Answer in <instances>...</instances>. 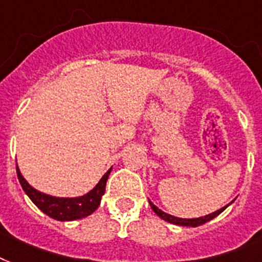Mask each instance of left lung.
Wrapping results in <instances>:
<instances>
[{"instance_id": "left-lung-1", "label": "left lung", "mask_w": 262, "mask_h": 262, "mask_svg": "<svg viewBox=\"0 0 262 262\" xmlns=\"http://www.w3.org/2000/svg\"><path fill=\"white\" fill-rule=\"evenodd\" d=\"M150 206H151V209L154 210V213L157 214L159 217H161L163 220H165V222L168 223H172V224H176V226H184V227H198V226H202V224H205V223L210 222L212 219H214L216 216H219V214L222 213L223 210L228 206H224V208L219 209V210H216V212H213V213L210 214H206V216H202V217H198V219H180V217H175V216H171V214L165 213V212H163L161 209H159L157 206L154 204H151L149 201Z\"/></svg>"}]
</instances>
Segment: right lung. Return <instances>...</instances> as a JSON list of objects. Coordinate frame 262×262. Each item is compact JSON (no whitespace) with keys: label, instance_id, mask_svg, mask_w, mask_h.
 <instances>
[{"label":"right lung","instance_id":"1","mask_svg":"<svg viewBox=\"0 0 262 262\" xmlns=\"http://www.w3.org/2000/svg\"><path fill=\"white\" fill-rule=\"evenodd\" d=\"M16 171H17V178H19L20 184H21L26 194L45 214H48L49 217L54 219V220L71 222V220L87 217L98 208L99 204H101V196L105 192L106 180H108L112 168L101 178L98 184L90 192H87L82 196H78V198H57V196L43 194V192L38 191L27 183V180L24 179L20 173L17 165H16Z\"/></svg>","mask_w":262,"mask_h":262}]
</instances>
